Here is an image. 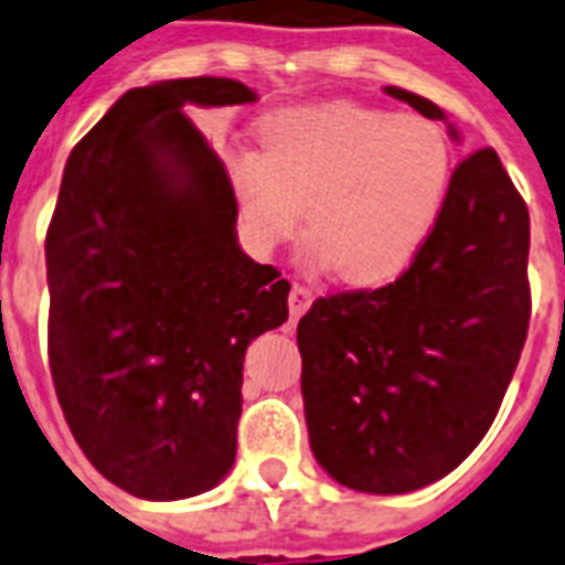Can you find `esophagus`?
Here are the masks:
<instances>
[{"mask_svg":"<svg viewBox=\"0 0 565 565\" xmlns=\"http://www.w3.org/2000/svg\"><path fill=\"white\" fill-rule=\"evenodd\" d=\"M312 300H316V291L309 286H291V295H288V312H291V318H300L303 312H307L309 307H312Z\"/></svg>","mask_w":565,"mask_h":565,"instance_id":"obj_1","label":"esophagus"}]
</instances>
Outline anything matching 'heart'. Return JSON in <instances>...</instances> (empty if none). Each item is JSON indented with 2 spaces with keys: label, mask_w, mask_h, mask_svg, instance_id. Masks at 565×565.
Segmentation results:
<instances>
[{
  "label": "heart",
  "mask_w": 565,
  "mask_h": 565,
  "mask_svg": "<svg viewBox=\"0 0 565 565\" xmlns=\"http://www.w3.org/2000/svg\"><path fill=\"white\" fill-rule=\"evenodd\" d=\"M237 211L258 247L307 235L354 286L396 277L438 223L452 151L438 125L358 104L282 109L262 151L228 157Z\"/></svg>",
  "instance_id": "b5f03b06"
}]
</instances>
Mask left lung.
<instances>
[{
	"mask_svg": "<svg viewBox=\"0 0 565 565\" xmlns=\"http://www.w3.org/2000/svg\"><path fill=\"white\" fill-rule=\"evenodd\" d=\"M419 116L426 97L387 86ZM456 137V130H452ZM530 214L494 148L449 178L440 217L398 279L318 298L298 324L309 447L354 491L447 477L494 423L530 324Z\"/></svg>",
	"mask_w": 565,
	"mask_h": 565,
	"instance_id": "left-lung-1",
	"label": "left lung"
}]
</instances>
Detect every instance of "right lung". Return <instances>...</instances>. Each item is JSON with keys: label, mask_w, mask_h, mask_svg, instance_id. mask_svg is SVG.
I'll use <instances>...</instances> for the list:
<instances>
[{"label": "right lung", "mask_w": 565, "mask_h": 565, "mask_svg": "<svg viewBox=\"0 0 565 565\" xmlns=\"http://www.w3.org/2000/svg\"><path fill=\"white\" fill-rule=\"evenodd\" d=\"M226 76L130 88L67 157L46 228L50 372L86 459L142 500L235 465L244 354L288 279L237 247L235 186L186 104H253Z\"/></svg>", "instance_id": "add662e5"}]
</instances>
